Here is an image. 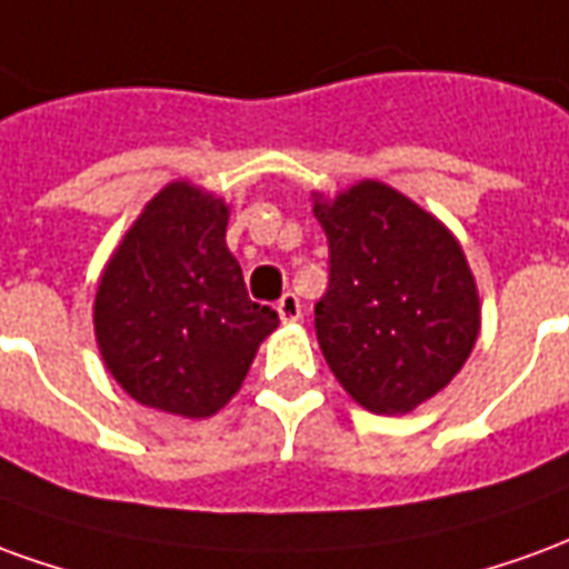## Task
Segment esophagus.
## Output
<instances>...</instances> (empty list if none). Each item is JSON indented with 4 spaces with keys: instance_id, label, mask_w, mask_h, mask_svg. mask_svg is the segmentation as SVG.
Wrapping results in <instances>:
<instances>
[{
    "instance_id": "esophagus-1",
    "label": "esophagus",
    "mask_w": 569,
    "mask_h": 569,
    "mask_svg": "<svg viewBox=\"0 0 569 569\" xmlns=\"http://www.w3.org/2000/svg\"><path fill=\"white\" fill-rule=\"evenodd\" d=\"M278 316H281V321H300L303 306L297 300V293H284V297L278 300Z\"/></svg>"
}]
</instances>
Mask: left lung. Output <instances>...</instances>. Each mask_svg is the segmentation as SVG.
<instances>
[{
    "mask_svg": "<svg viewBox=\"0 0 569 569\" xmlns=\"http://www.w3.org/2000/svg\"><path fill=\"white\" fill-rule=\"evenodd\" d=\"M312 199L330 244V284L316 306L325 361L365 410L410 413L457 377L481 333L462 244L380 180Z\"/></svg>",
    "mask_w": 569,
    "mask_h": 569,
    "instance_id": "1",
    "label": "left lung"
}]
</instances>
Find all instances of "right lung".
<instances>
[{
	"instance_id": "right-lung-1",
	"label": "right lung",
	"mask_w": 569,
	"mask_h": 569,
	"mask_svg": "<svg viewBox=\"0 0 569 569\" xmlns=\"http://www.w3.org/2000/svg\"><path fill=\"white\" fill-rule=\"evenodd\" d=\"M229 204L189 180L162 187L103 266L94 337L103 368L143 407L213 417L278 328L227 248Z\"/></svg>"
}]
</instances>
